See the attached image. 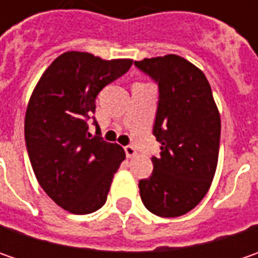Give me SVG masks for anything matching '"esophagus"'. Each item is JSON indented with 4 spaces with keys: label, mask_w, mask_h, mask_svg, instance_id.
Returning a JSON list of instances; mask_svg holds the SVG:
<instances>
[{
    "label": "esophagus",
    "mask_w": 258,
    "mask_h": 258,
    "mask_svg": "<svg viewBox=\"0 0 258 258\" xmlns=\"http://www.w3.org/2000/svg\"><path fill=\"white\" fill-rule=\"evenodd\" d=\"M124 152H126V156H127V158H135V156H136V149H135L132 145L124 146Z\"/></svg>",
    "instance_id": "1"
}]
</instances>
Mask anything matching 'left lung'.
<instances>
[{"label":"left lung","instance_id":"8db88e82","mask_svg":"<svg viewBox=\"0 0 258 258\" xmlns=\"http://www.w3.org/2000/svg\"><path fill=\"white\" fill-rule=\"evenodd\" d=\"M135 66L158 85L154 136L161 152L139 181L144 205L159 217H179L201 203L218 162L221 120L203 72L182 57L145 58Z\"/></svg>","mask_w":258,"mask_h":258}]
</instances>
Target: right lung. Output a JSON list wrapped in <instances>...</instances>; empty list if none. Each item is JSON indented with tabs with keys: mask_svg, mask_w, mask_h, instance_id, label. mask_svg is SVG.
I'll use <instances>...</instances> for the list:
<instances>
[{
	"mask_svg": "<svg viewBox=\"0 0 258 258\" xmlns=\"http://www.w3.org/2000/svg\"><path fill=\"white\" fill-rule=\"evenodd\" d=\"M132 60H102L89 53L58 55L35 86L24 135L35 178L57 205L72 214L102 208L124 151L87 134L100 90L123 76Z\"/></svg>",
	"mask_w": 258,
	"mask_h": 258,
	"instance_id": "add662e5",
	"label": "right lung"
}]
</instances>
